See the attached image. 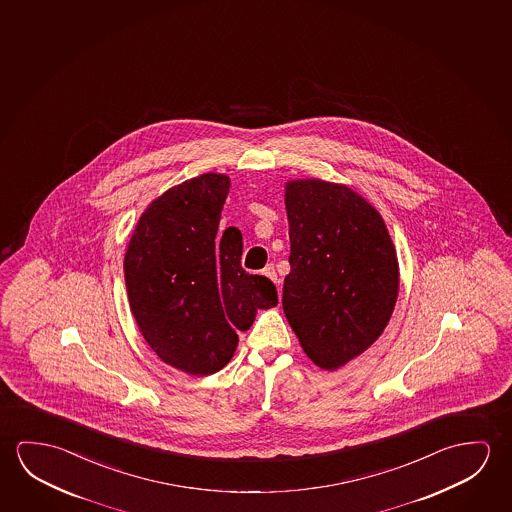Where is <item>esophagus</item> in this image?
I'll list each match as a JSON object with an SVG mask.
<instances>
[{
    "mask_svg": "<svg viewBox=\"0 0 512 512\" xmlns=\"http://www.w3.org/2000/svg\"><path fill=\"white\" fill-rule=\"evenodd\" d=\"M263 274H265L268 279H272V281L276 283L277 288H279V292H281V279H279V276H277L276 268H274V265H268V267H265Z\"/></svg>",
    "mask_w": 512,
    "mask_h": 512,
    "instance_id": "1",
    "label": "esophagus"
}]
</instances>
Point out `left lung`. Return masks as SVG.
<instances>
[{
  "label": "left lung",
  "mask_w": 512,
  "mask_h": 512,
  "mask_svg": "<svg viewBox=\"0 0 512 512\" xmlns=\"http://www.w3.org/2000/svg\"><path fill=\"white\" fill-rule=\"evenodd\" d=\"M290 274L283 309L315 365L336 370L390 322L398 295L395 245L381 213L345 185L286 183Z\"/></svg>",
  "instance_id": "1"
}]
</instances>
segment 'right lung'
Returning <instances> with one entry per match:
<instances>
[{
    "label": "right lung",
    "mask_w": 512,
    "mask_h": 512,
    "mask_svg": "<svg viewBox=\"0 0 512 512\" xmlns=\"http://www.w3.org/2000/svg\"><path fill=\"white\" fill-rule=\"evenodd\" d=\"M231 181L201 174L147 206L124 256L133 317L163 363L210 375L228 365L258 309L274 308L277 290L242 268V233L219 231Z\"/></svg>",
    "instance_id": "1"
}]
</instances>
